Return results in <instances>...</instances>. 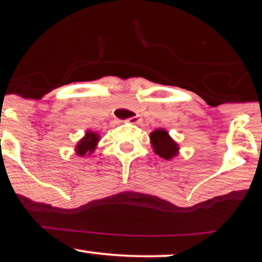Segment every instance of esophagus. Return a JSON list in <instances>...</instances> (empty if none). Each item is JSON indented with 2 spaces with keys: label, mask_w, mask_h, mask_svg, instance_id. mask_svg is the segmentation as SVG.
Segmentation results:
<instances>
[{
  "label": "esophagus",
  "mask_w": 262,
  "mask_h": 262,
  "mask_svg": "<svg viewBox=\"0 0 262 262\" xmlns=\"http://www.w3.org/2000/svg\"><path fill=\"white\" fill-rule=\"evenodd\" d=\"M140 120H141V119H140V116L139 115H135V116L129 117V119H128L127 121H128V122H132V123H136V122H139Z\"/></svg>",
  "instance_id": "1"
}]
</instances>
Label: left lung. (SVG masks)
Wrapping results in <instances>:
<instances>
[{
	"instance_id": "1",
	"label": "left lung",
	"mask_w": 262,
	"mask_h": 262,
	"mask_svg": "<svg viewBox=\"0 0 262 262\" xmlns=\"http://www.w3.org/2000/svg\"><path fill=\"white\" fill-rule=\"evenodd\" d=\"M149 138L154 152L164 159L169 160L179 153L178 143L168 135V132L163 128L150 133Z\"/></svg>"
}]
</instances>
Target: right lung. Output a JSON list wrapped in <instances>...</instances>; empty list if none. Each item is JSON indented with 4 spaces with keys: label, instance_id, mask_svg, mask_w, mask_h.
Returning <instances> with one entry per match:
<instances>
[{
    "label": "right lung",
    "instance_id": "right-lung-1",
    "mask_svg": "<svg viewBox=\"0 0 262 262\" xmlns=\"http://www.w3.org/2000/svg\"><path fill=\"white\" fill-rule=\"evenodd\" d=\"M99 141V135L97 133H94L91 130H88L85 133V136L82 140H79V142L76 145V153L79 157L89 156L95 150L96 146Z\"/></svg>",
    "mask_w": 262,
    "mask_h": 262
}]
</instances>
